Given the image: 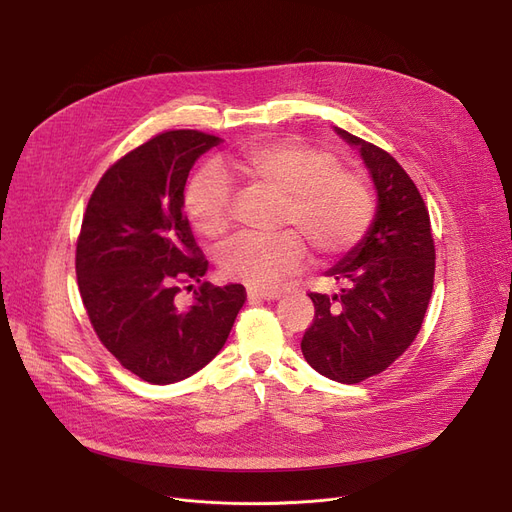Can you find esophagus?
<instances>
[{"label": "esophagus", "mask_w": 512, "mask_h": 512, "mask_svg": "<svg viewBox=\"0 0 512 512\" xmlns=\"http://www.w3.org/2000/svg\"><path fill=\"white\" fill-rule=\"evenodd\" d=\"M247 299H249V303H255V301H276V299H280V292L278 290H253V288H249L247 290Z\"/></svg>", "instance_id": "1"}]
</instances>
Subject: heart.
<instances>
[{
    "label": "heart",
    "instance_id": "b5f03b06",
    "mask_svg": "<svg viewBox=\"0 0 512 512\" xmlns=\"http://www.w3.org/2000/svg\"><path fill=\"white\" fill-rule=\"evenodd\" d=\"M224 174L251 191L276 197L274 224L292 232L274 238H236L220 253L226 280L251 288H272L297 272L302 236L313 253L332 257L365 234L373 218V197L361 176L338 168V159L303 143L276 141L242 151L224 164ZM186 213L207 238L230 226V191L213 172L199 174L186 191Z\"/></svg>",
    "mask_w": 512,
    "mask_h": 512
}]
</instances>
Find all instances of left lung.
I'll return each instance as SVG.
<instances>
[{"label":"left lung","instance_id":"8db88e82","mask_svg":"<svg viewBox=\"0 0 512 512\" xmlns=\"http://www.w3.org/2000/svg\"><path fill=\"white\" fill-rule=\"evenodd\" d=\"M334 132L359 149L378 203L363 238L326 272L340 292L309 294L315 317L301 351L317 373L359 384L390 367L419 334L436 249L425 203L398 161L338 126Z\"/></svg>","mask_w":512,"mask_h":512}]
</instances>
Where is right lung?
Returning a JSON list of instances; mask_svg holds the SVG:
<instances>
[{
	"label": "right lung",
	"mask_w": 512,
	"mask_h": 512,
	"mask_svg": "<svg viewBox=\"0 0 512 512\" xmlns=\"http://www.w3.org/2000/svg\"><path fill=\"white\" fill-rule=\"evenodd\" d=\"M220 143L197 130L157 134L103 174L85 211L76 245L80 297L103 346L149 384L203 369L247 299L240 284L203 282L191 307L174 301L180 282H201L207 272L182 211L184 186L195 161Z\"/></svg>",
	"instance_id": "obj_1"
}]
</instances>
